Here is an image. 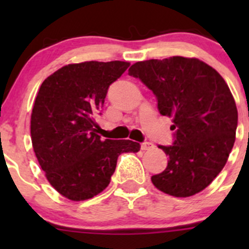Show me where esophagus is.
Instances as JSON below:
<instances>
[{
    "label": "esophagus",
    "instance_id": "obj_1",
    "mask_svg": "<svg viewBox=\"0 0 249 249\" xmlns=\"http://www.w3.org/2000/svg\"><path fill=\"white\" fill-rule=\"evenodd\" d=\"M153 147H154V144H153L152 142H143L142 144H141V149L142 150H149L152 149Z\"/></svg>",
    "mask_w": 249,
    "mask_h": 249
}]
</instances>
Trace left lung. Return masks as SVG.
Instances as JSON below:
<instances>
[{
	"mask_svg": "<svg viewBox=\"0 0 249 249\" xmlns=\"http://www.w3.org/2000/svg\"><path fill=\"white\" fill-rule=\"evenodd\" d=\"M129 74L152 90L160 114L173 118V144L159 145L169 162L152 176L153 184L176 197L197 194L219 175L235 143L237 108L229 87L194 57L140 61Z\"/></svg>",
	"mask_w": 249,
	"mask_h": 249,
	"instance_id": "obj_1",
	"label": "left lung"
}]
</instances>
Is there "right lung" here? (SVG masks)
Masks as SVG:
<instances>
[{
  "mask_svg": "<svg viewBox=\"0 0 249 249\" xmlns=\"http://www.w3.org/2000/svg\"><path fill=\"white\" fill-rule=\"evenodd\" d=\"M130 66L125 61H85L61 67L42 83L31 114L35 154L56 192L72 201L106 189L122 153L140 143L101 140L96 117L109 85Z\"/></svg>",
  "mask_w": 249,
  "mask_h": 249,
  "instance_id": "obj_1",
  "label": "right lung"
}]
</instances>
